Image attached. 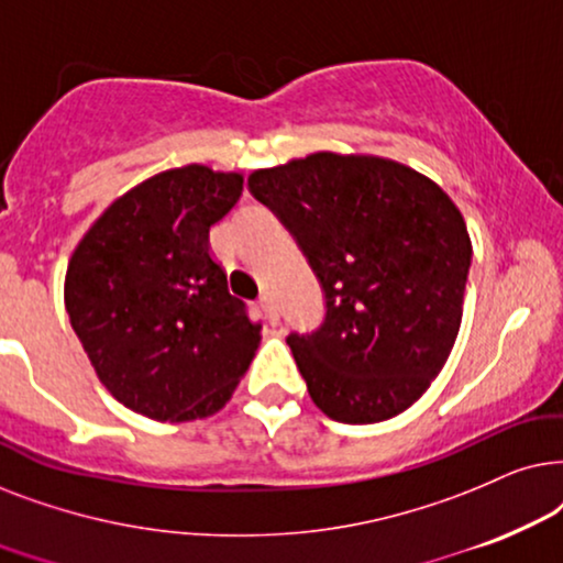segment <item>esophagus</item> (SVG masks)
<instances>
[{"label": "esophagus", "mask_w": 563, "mask_h": 563, "mask_svg": "<svg viewBox=\"0 0 563 563\" xmlns=\"http://www.w3.org/2000/svg\"><path fill=\"white\" fill-rule=\"evenodd\" d=\"M260 309L265 311V317H267L269 324H273V327L280 324V311H277V306H275V301H273V296H269V294H262V296H260Z\"/></svg>", "instance_id": "esophagus-1"}]
</instances>
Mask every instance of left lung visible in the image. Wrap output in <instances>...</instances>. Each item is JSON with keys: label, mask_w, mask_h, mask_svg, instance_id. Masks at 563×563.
Returning <instances> with one entry per match:
<instances>
[{"label": "left lung", "mask_w": 563, "mask_h": 563, "mask_svg": "<svg viewBox=\"0 0 563 563\" xmlns=\"http://www.w3.org/2000/svg\"><path fill=\"white\" fill-rule=\"evenodd\" d=\"M324 294L313 332L286 336L317 407L344 424L409 409L461 327L471 239L432 179L378 156L319 152L250 175Z\"/></svg>", "instance_id": "1"}]
</instances>
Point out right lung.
<instances>
[{
	"label": "right lung",
	"mask_w": 563,
	"mask_h": 563,
	"mask_svg": "<svg viewBox=\"0 0 563 563\" xmlns=\"http://www.w3.org/2000/svg\"><path fill=\"white\" fill-rule=\"evenodd\" d=\"M242 185L200 164L162 172L118 198L71 254L74 332L104 388L139 415H213L250 368L262 324L208 250Z\"/></svg>",
	"instance_id": "1"
}]
</instances>
